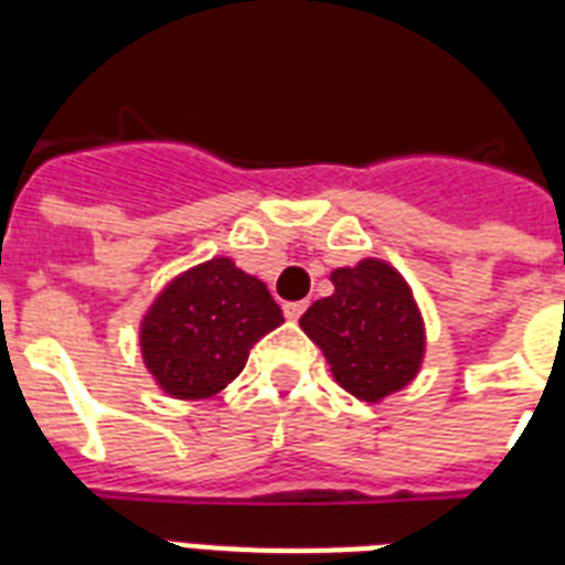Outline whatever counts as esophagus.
<instances>
[{
	"mask_svg": "<svg viewBox=\"0 0 565 565\" xmlns=\"http://www.w3.org/2000/svg\"><path fill=\"white\" fill-rule=\"evenodd\" d=\"M282 312H286L288 321H297V318H300V315L306 312V303H303V300H295V303H286V306H282Z\"/></svg>",
	"mask_w": 565,
	"mask_h": 565,
	"instance_id": "obj_1",
	"label": "esophagus"
}]
</instances>
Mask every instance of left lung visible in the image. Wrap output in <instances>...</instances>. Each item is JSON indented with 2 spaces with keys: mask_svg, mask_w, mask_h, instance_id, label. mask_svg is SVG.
<instances>
[{
  "mask_svg": "<svg viewBox=\"0 0 565 565\" xmlns=\"http://www.w3.org/2000/svg\"><path fill=\"white\" fill-rule=\"evenodd\" d=\"M330 297L315 300L300 327L323 351L335 383L360 401L380 404L422 371V309L413 288L383 259H362L330 274Z\"/></svg>",
  "mask_w": 565,
  "mask_h": 565,
  "instance_id": "1",
  "label": "left lung"
}]
</instances>
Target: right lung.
I'll use <instances>...</instances> for the list:
<instances>
[{"mask_svg":"<svg viewBox=\"0 0 565 565\" xmlns=\"http://www.w3.org/2000/svg\"><path fill=\"white\" fill-rule=\"evenodd\" d=\"M282 323L268 286L230 256L194 265L161 288L141 318V356L156 386L203 401L247 365L250 348Z\"/></svg>","mask_w":565,"mask_h":565,"instance_id":"obj_1","label":"right lung"}]
</instances>
